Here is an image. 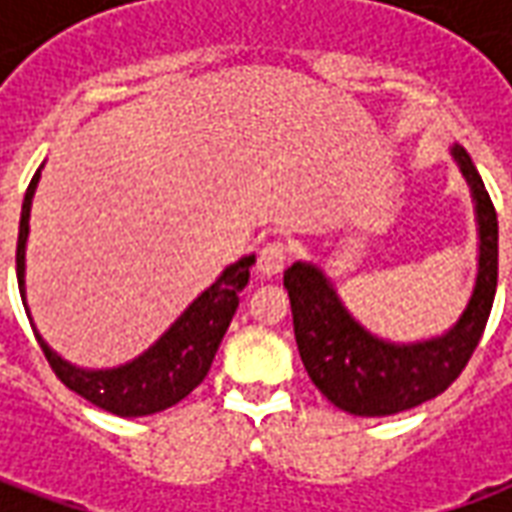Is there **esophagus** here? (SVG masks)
<instances>
[{
  "label": "esophagus",
  "mask_w": 512,
  "mask_h": 512,
  "mask_svg": "<svg viewBox=\"0 0 512 512\" xmlns=\"http://www.w3.org/2000/svg\"><path fill=\"white\" fill-rule=\"evenodd\" d=\"M285 260H288V246L274 241V244L260 249V255H257V271L263 277H277L279 271L285 268Z\"/></svg>",
  "instance_id": "obj_1"
}]
</instances>
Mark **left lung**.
I'll use <instances>...</instances> for the list:
<instances>
[{
  "mask_svg": "<svg viewBox=\"0 0 512 512\" xmlns=\"http://www.w3.org/2000/svg\"><path fill=\"white\" fill-rule=\"evenodd\" d=\"M450 153L472 189L480 257L472 299L441 337L422 343L381 340L345 310L332 279L315 263H293L285 271L301 362L312 384L334 406L356 417H389L441 395L472 359L494 307L499 271L494 202L469 153L461 145H452Z\"/></svg>",
  "mask_w": 512,
  "mask_h": 512,
  "instance_id": "left-lung-1",
  "label": "left lung"
}]
</instances>
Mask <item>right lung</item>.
I'll return each instance as SVG.
<instances>
[{"label":"right lung","mask_w":512,"mask_h":512,"mask_svg":"<svg viewBox=\"0 0 512 512\" xmlns=\"http://www.w3.org/2000/svg\"><path fill=\"white\" fill-rule=\"evenodd\" d=\"M38 180L40 169L35 172V178L29 180L27 194H24L16 246L18 290H21L27 318L29 307L27 293H24V271H27L29 211H32V197L38 189ZM252 266H255V255L241 257L238 263L224 268L222 277L208 290H202L178 321L172 323L145 354H139L120 367H109V370L76 367L65 362L60 354H54L35 326H32V332L38 337L51 370L76 395H82L93 406L104 408L117 417H147V414H156V411L180 403L202 384V378L208 376L213 356L219 351L224 332L238 310V296L249 282Z\"/></svg>","instance_id":"right-lung-1"}]
</instances>
